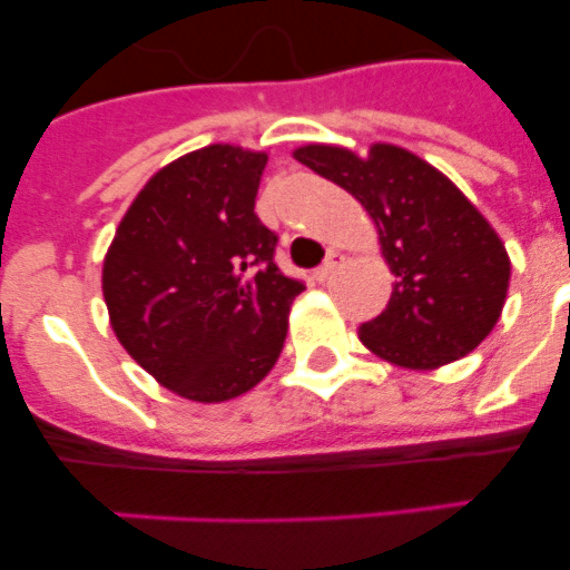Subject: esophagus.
I'll return each instance as SVG.
<instances>
[{
	"instance_id": "1",
	"label": "esophagus",
	"mask_w": 570,
	"mask_h": 570,
	"mask_svg": "<svg viewBox=\"0 0 570 570\" xmlns=\"http://www.w3.org/2000/svg\"><path fill=\"white\" fill-rule=\"evenodd\" d=\"M342 262H345V256H342L340 250H331V254H328V259L322 262L320 268H316V279H320V282H328L331 276L336 274V268H340Z\"/></svg>"
}]
</instances>
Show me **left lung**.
<instances>
[{"label":"left lung","instance_id":"left-lung-1","mask_svg":"<svg viewBox=\"0 0 570 570\" xmlns=\"http://www.w3.org/2000/svg\"><path fill=\"white\" fill-rule=\"evenodd\" d=\"M296 159L356 196L380 230L394 294L360 340L402 367L448 365L493 331L511 279L497 230L445 174L396 145L367 156L334 145H305Z\"/></svg>","mask_w":570,"mask_h":570}]
</instances>
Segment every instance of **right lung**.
Segmentation results:
<instances>
[{
    "instance_id": "obj_1",
    "label": "right lung",
    "mask_w": 570,
    "mask_h": 570,
    "mask_svg": "<svg viewBox=\"0 0 570 570\" xmlns=\"http://www.w3.org/2000/svg\"><path fill=\"white\" fill-rule=\"evenodd\" d=\"M268 156L208 145L148 179L116 228L102 294L116 340L168 391L225 402L282 354L299 279L254 214Z\"/></svg>"
}]
</instances>
